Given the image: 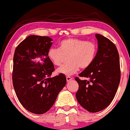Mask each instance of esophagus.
I'll list each match as a JSON object with an SVG mask.
<instances>
[{"label":"esophagus","instance_id":"esophagus-1","mask_svg":"<svg viewBox=\"0 0 130 130\" xmlns=\"http://www.w3.org/2000/svg\"><path fill=\"white\" fill-rule=\"evenodd\" d=\"M66 78H67V82H69V81H70L71 80H72L73 79V78H72V77L70 76H67Z\"/></svg>","mask_w":130,"mask_h":130}]
</instances>
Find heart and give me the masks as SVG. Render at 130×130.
Segmentation results:
<instances>
[{
    "mask_svg": "<svg viewBox=\"0 0 130 130\" xmlns=\"http://www.w3.org/2000/svg\"><path fill=\"white\" fill-rule=\"evenodd\" d=\"M98 52V45L92 41L78 38H68L59 43V48H51L47 52L48 58L55 66H60L68 57V63L57 70L58 73L72 75L79 70L85 69L92 63Z\"/></svg>",
    "mask_w": 130,
    "mask_h": 130,
    "instance_id": "heart-1",
    "label": "heart"
}]
</instances>
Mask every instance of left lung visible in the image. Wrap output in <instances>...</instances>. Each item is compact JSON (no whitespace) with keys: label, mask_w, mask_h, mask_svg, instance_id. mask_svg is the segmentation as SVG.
I'll return each instance as SVG.
<instances>
[{"label":"left lung","mask_w":130,"mask_h":130,"mask_svg":"<svg viewBox=\"0 0 130 130\" xmlns=\"http://www.w3.org/2000/svg\"><path fill=\"white\" fill-rule=\"evenodd\" d=\"M98 50L90 66L79 74L89 80H75L79 85L76 93L78 102L90 112H98L107 107L113 101L120 81V58L117 49L110 40L95 35Z\"/></svg>","instance_id":"obj_1"}]
</instances>
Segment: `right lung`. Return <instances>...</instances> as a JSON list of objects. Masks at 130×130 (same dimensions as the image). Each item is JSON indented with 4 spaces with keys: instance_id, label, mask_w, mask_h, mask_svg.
Returning a JSON list of instances; mask_svg holds the SVG:
<instances>
[{
    "instance_id": "add662e5",
    "label": "right lung",
    "mask_w": 130,
    "mask_h": 130,
    "mask_svg": "<svg viewBox=\"0 0 130 130\" xmlns=\"http://www.w3.org/2000/svg\"><path fill=\"white\" fill-rule=\"evenodd\" d=\"M52 41L47 36L31 35L20 43L14 53V89L21 105L33 113L47 112L67 83L63 74L51 77L55 70L47 56Z\"/></svg>"
}]
</instances>
